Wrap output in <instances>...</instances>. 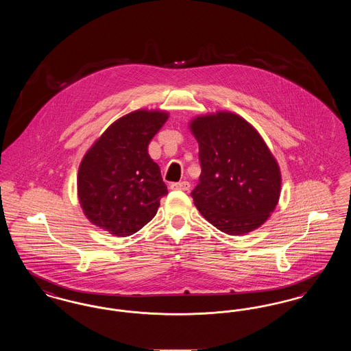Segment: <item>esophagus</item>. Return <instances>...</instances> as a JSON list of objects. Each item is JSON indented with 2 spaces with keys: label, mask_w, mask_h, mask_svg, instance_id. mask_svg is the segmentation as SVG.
Instances as JSON below:
<instances>
[{
  "label": "esophagus",
  "mask_w": 351,
  "mask_h": 351,
  "mask_svg": "<svg viewBox=\"0 0 351 351\" xmlns=\"http://www.w3.org/2000/svg\"><path fill=\"white\" fill-rule=\"evenodd\" d=\"M191 184L188 182H179V183L171 184V189H179V191H189Z\"/></svg>",
  "instance_id": "34e87169"
}]
</instances>
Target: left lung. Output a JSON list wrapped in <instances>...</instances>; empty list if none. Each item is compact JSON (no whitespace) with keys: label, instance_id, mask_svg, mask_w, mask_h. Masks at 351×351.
<instances>
[{"label":"left lung","instance_id":"8db88e82","mask_svg":"<svg viewBox=\"0 0 351 351\" xmlns=\"http://www.w3.org/2000/svg\"><path fill=\"white\" fill-rule=\"evenodd\" d=\"M201 175L191 192L196 208L230 235L259 228L280 196V171L265 141L243 118L218 112L192 121Z\"/></svg>","mask_w":351,"mask_h":351}]
</instances>
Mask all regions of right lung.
I'll return each instance as SVG.
<instances>
[{
  "instance_id": "obj_1",
  "label": "right lung",
  "mask_w": 351,
  "mask_h": 351,
  "mask_svg": "<svg viewBox=\"0 0 351 351\" xmlns=\"http://www.w3.org/2000/svg\"><path fill=\"white\" fill-rule=\"evenodd\" d=\"M167 118V113L158 110L126 114L85 154L77 195L92 223L117 237H128L156 215L167 185L147 147Z\"/></svg>"
}]
</instances>
